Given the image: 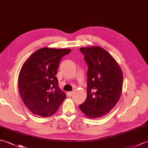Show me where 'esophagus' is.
Masks as SVG:
<instances>
[{"mask_svg":"<svg viewBox=\"0 0 148 148\" xmlns=\"http://www.w3.org/2000/svg\"><path fill=\"white\" fill-rule=\"evenodd\" d=\"M73 91H69V92H67V95H68V97H71L72 96V95H73Z\"/></svg>","mask_w":148,"mask_h":148,"instance_id":"obj_1","label":"esophagus"}]
</instances>
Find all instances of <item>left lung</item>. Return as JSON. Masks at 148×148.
I'll return each instance as SVG.
<instances>
[{"label": "left lung", "mask_w": 148, "mask_h": 148, "mask_svg": "<svg viewBox=\"0 0 148 148\" xmlns=\"http://www.w3.org/2000/svg\"><path fill=\"white\" fill-rule=\"evenodd\" d=\"M88 65L87 97L79 105L90 119L107 114L117 103L123 87L121 67L110 54L101 47L80 48Z\"/></svg>", "instance_id": "8db88e82"}]
</instances>
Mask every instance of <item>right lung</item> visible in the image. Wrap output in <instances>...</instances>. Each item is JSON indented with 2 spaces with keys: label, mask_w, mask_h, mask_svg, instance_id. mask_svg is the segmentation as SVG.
<instances>
[{
  "label": "right lung",
  "mask_w": 148,
  "mask_h": 148,
  "mask_svg": "<svg viewBox=\"0 0 148 148\" xmlns=\"http://www.w3.org/2000/svg\"><path fill=\"white\" fill-rule=\"evenodd\" d=\"M71 51L69 49L43 47L24 62L18 76L19 92L33 114L43 117L52 115L66 99L56 75L61 58Z\"/></svg>",
  "instance_id": "obj_1"
}]
</instances>
